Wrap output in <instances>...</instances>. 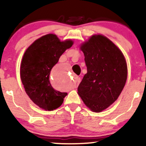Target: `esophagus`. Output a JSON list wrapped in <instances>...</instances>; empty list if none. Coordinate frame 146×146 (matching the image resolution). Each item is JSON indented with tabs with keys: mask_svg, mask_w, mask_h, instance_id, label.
<instances>
[{
	"mask_svg": "<svg viewBox=\"0 0 146 146\" xmlns=\"http://www.w3.org/2000/svg\"><path fill=\"white\" fill-rule=\"evenodd\" d=\"M75 82H76V86H78V85L79 84V83L81 82V79H80V77H76V79H75Z\"/></svg>",
	"mask_w": 146,
	"mask_h": 146,
	"instance_id": "obj_1",
	"label": "esophagus"
}]
</instances>
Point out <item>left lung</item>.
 Returning a JSON list of instances; mask_svg holds the SVG:
<instances>
[{"mask_svg": "<svg viewBox=\"0 0 146 146\" xmlns=\"http://www.w3.org/2000/svg\"><path fill=\"white\" fill-rule=\"evenodd\" d=\"M87 73L77 91L90 110L99 112L117 100L127 78L126 60L113 42L102 35H94L81 45Z\"/></svg>", "mask_w": 146, "mask_h": 146, "instance_id": "1", "label": "left lung"}]
</instances>
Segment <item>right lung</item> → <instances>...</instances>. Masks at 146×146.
<instances>
[{
	"instance_id": "right-lung-1",
	"label": "right lung",
	"mask_w": 146,
	"mask_h": 146,
	"mask_svg": "<svg viewBox=\"0 0 146 146\" xmlns=\"http://www.w3.org/2000/svg\"><path fill=\"white\" fill-rule=\"evenodd\" d=\"M73 44L71 40L61 42L56 35L50 34L33 42L24 53L20 67L22 84L29 98L42 109H56L67 95L52 88L50 73L60 56Z\"/></svg>"
}]
</instances>
